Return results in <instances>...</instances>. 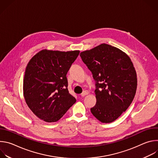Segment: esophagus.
<instances>
[{
  "instance_id": "34e87169",
  "label": "esophagus",
  "mask_w": 158,
  "mask_h": 158,
  "mask_svg": "<svg viewBox=\"0 0 158 158\" xmlns=\"http://www.w3.org/2000/svg\"><path fill=\"white\" fill-rule=\"evenodd\" d=\"M88 91H83V93L81 94V97H84L85 96H86V95H87L88 94Z\"/></svg>"
}]
</instances>
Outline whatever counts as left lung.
Returning a JSON list of instances; mask_svg holds the SVG:
<instances>
[{
    "instance_id": "left-lung-1",
    "label": "left lung",
    "mask_w": 158,
    "mask_h": 158,
    "mask_svg": "<svg viewBox=\"0 0 158 158\" xmlns=\"http://www.w3.org/2000/svg\"><path fill=\"white\" fill-rule=\"evenodd\" d=\"M96 82V104L91 108L103 123L117 119L129 107L136 94L137 76L129 57L106 44L80 54Z\"/></svg>"
}]
</instances>
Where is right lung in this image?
I'll list each match as a JSON object with an SVG mask.
<instances>
[{
	"label": "right lung",
	"instance_id": "add662e5",
	"mask_svg": "<svg viewBox=\"0 0 158 158\" xmlns=\"http://www.w3.org/2000/svg\"><path fill=\"white\" fill-rule=\"evenodd\" d=\"M79 51L42 50L29 62L23 91L26 102L39 119L48 123L59 120L76 101L68 91L66 74Z\"/></svg>",
	"mask_w": 158,
	"mask_h": 158
}]
</instances>
